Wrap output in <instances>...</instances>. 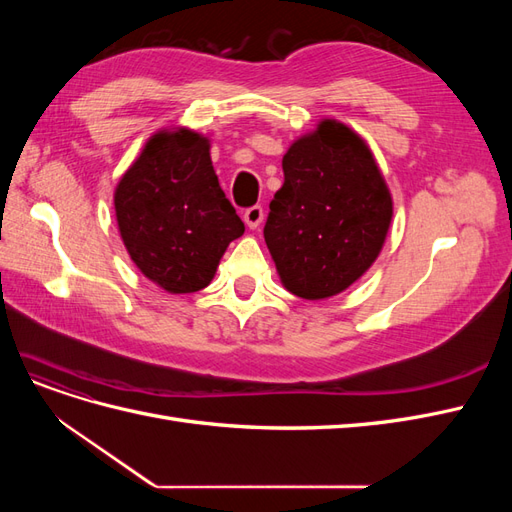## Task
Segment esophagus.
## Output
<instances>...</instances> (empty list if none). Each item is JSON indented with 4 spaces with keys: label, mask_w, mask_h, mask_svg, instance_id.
<instances>
[{
    "label": "esophagus",
    "mask_w": 512,
    "mask_h": 512,
    "mask_svg": "<svg viewBox=\"0 0 512 512\" xmlns=\"http://www.w3.org/2000/svg\"><path fill=\"white\" fill-rule=\"evenodd\" d=\"M262 218H265V209H262L260 205H254L250 209H245V213H243V220H245V224L250 226V228H258Z\"/></svg>",
    "instance_id": "34e87169"
}]
</instances>
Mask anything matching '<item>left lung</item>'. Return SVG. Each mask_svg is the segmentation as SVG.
<instances>
[{
	"mask_svg": "<svg viewBox=\"0 0 512 512\" xmlns=\"http://www.w3.org/2000/svg\"><path fill=\"white\" fill-rule=\"evenodd\" d=\"M265 241L282 284L327 299L371 267L393 218V200L367 145L344 123L322 121L282 160Z\"/></svg>",
	"mask_w": 512,
	"mask_h": 512,
	"instance_id": "8db88e82",
	"label": "left lung"
}]
</instances>
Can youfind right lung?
Wrapping results in <instances>:
<instances>
[{
	"label": "right lung",
	"mask_w": 512,
	"mask_h": 512,
	"mask_svg": "<svg viewBox=\"0 0 512 512\" xmlns=\"http://www.w3.org/2000/svg\"><path fill=\"white\" fill-rule=\"evenodd\" d=\"M115 213L134 265L173 294L209 286L228 243L245 232L209 141L190 130L151 138L117 185Z\"/></svg>",
	"instance_id": "1"
}]
</instances>
